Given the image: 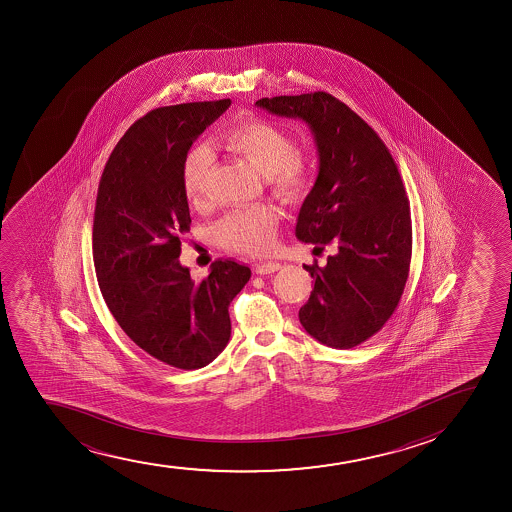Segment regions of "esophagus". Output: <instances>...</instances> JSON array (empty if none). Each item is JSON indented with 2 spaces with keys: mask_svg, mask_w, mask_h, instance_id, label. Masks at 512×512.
<instances>
[{
  "mask_svg": "<svg viewBox=\"0 0 512 512\" xmlns=\"http://www.w3.org/2000/svg\"><path fill=\"white\" fill-rule=\"evenodd\" d=\"M280 268H282L280 263L268 261V263H259V265L254 266V271H256L258 275H271V273H275V271L280 270Z\"/></svg>",
  "mask_w": 512,
  "mask_h": 512,
  "instance_id": "esophagus-1",
  "label": "esophagus"
}]
</instances>
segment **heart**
I'll return each instance as SVG.
<instances>
[{
	"label": "heart",
	"instance_id": "1",
	"mask_svg": "<svg viewBox=\"0 0 512 512\" xmlns=\"http://www.w3.org/2000/svg\"><path fill=\"white\" fill-rule=\"evenodd\" d=\"M218 140L265 176L271 193L283 203H300L314 188L316 171L311 159L295 152L294 141L277 124L261 118L237 119L220 133ZM212 164V152L203 145L189 148L184 155L183 188L194 205L205 201ZM277 227L278 212L273 206L253 205L227 213L218 220L213 234L218 244L229 251L265 254L275 244Z\"/></svg>",
	"mask_w": 512,
	"mask_h": 512
}]
</instances>
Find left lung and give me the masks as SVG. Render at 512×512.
Listing matches in <instances>:
<instances>
[{
  "label": "left lung",
  "mask_w": 512,
  "mask_h": 512,
  "mask_svg": "<svg viewBox=\"0 0 512 512\" xmlns=\"http://www.w3.org/2000/svg\"><path fill=\"white\" fill-rule=\"evenodd\" d=\"M256 106L309 126L319 174L295 235L338 246L326 266L304 265L314 288L300 324L326 347H357L391 318L410 271V201L396 162L376 131L326 92L265 97Z\"/></svg>",
  "instance_id": "1"
}]
</instances>
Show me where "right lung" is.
<instances>
[{"label":"right lung","instance_id":"right-lung-1","mask_svg":"<svg viewBox=\"0 0 512 512\" xmlns=\"http://www.w3.org/2000/svg\"><path fill=\"white\" fill-rule=\"evenodd\" d=\"M230 99L159 107L112 150L95 201L92 251L100 292L138 347L184 371L217 359L230 338L229 306L251 270L218 259L203 282L179 263L191 225L184 155Z\"/></svg>","mask_w":512,"mask_h":512}]
</instances>
